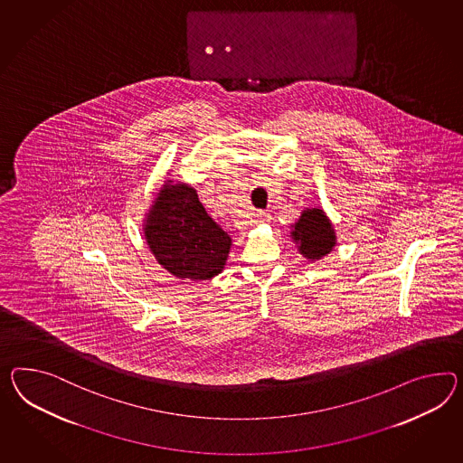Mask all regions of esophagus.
I'll return each instance as SVG.
<instances>
[{"label": "esophagus", "mask_w": 463, "mask_h": 463, "mask_svg": "<svg viewBox=\"0 0 463 463\" xmlns=\"http://www.w3.org/2000/svg\"><path fill=\"white\" fill-rule=\"evenodd\" d=\"M270 214L265 213V212H260V213H257V222L259 223H267V222H270Z\"/></svg>", "instance_id": "esophagus-1"}]
</instances>
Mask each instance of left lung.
Segmentation results:
<instances>
[{
    "label": "left lung",
    "mask_w": 463,
    "mask_h": 463,
    "mask_svg": "<svg viewBox=\"0 0 463 463\" xmlns=\"http://www.w3.org/2000/svg\"><path fill=\"white\" fill-rule=\"evenodd\" d=\"M292 226L294 230L290 237L308 260H320L335 247V232L320 208L304 210Z\"/></svg>",
    "instance_id": "obj_1"
}]
</instances>
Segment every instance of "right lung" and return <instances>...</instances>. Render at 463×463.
Here are the masks:
<instances>
[{
    "label": "right lung",
    "mask_w": 463,
    "mask_h": 463,
    "mask_svg": "<svg viewBox=\"0 0 463 463\" xmlns=\"http://www.w3.org/2000/svg\"><path fill=\"white\" fill-rule=\"evenodd\" d=\"M156 260L178 279L208 280L225 267L232 238L206 213L196 190L167 179L144 220Z\"/></svg>",
    "instance_id": "obj_1"
}]
</instances>
